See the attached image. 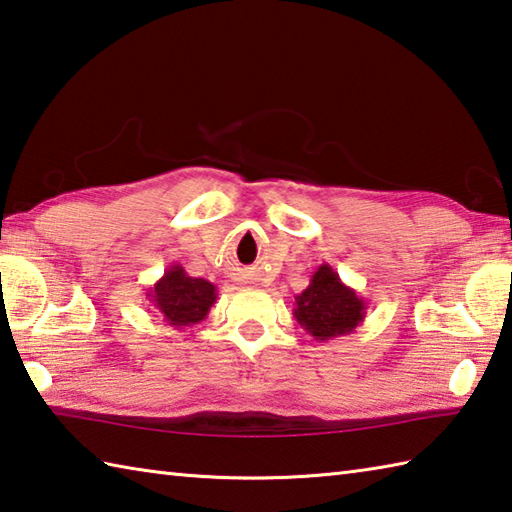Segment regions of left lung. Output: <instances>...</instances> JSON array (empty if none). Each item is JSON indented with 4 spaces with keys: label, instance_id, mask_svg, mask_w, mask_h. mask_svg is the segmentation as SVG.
<instances>
[{
    "label": "left lung",
    "instance_id": "left-lung-1",
    "mask_svg": "<svg viewBox=\"0 0 512 512\" xmlns=\"http://www.w3.org/2000/svg\"><path fill=\"white\" fill-rule=\"evenodd\" d=\"M366 308V299L346 286L333 266L322 264L310 275V284L295 295L293 315L317 342H328L353 333L364 322Z\"/></svg>",
    "mask_w": 512,
    "mask_h": 512
}]
</instances>
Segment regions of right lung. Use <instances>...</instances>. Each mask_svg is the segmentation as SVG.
<instances>
[{
    "instance_id": "obj_1",
    "label": "right lung",
    "mask_w": 512,
    "mask_h": 512,
    "mask_svg": "<svg viewBox=\"0 0 512 512\" xmlns=\"http://www.w3.org/2000/svg\"><path fill=\"white\" fill-rule=\"evenodd\" d=\"M146 299L170 328H188L206 319L217 302V286L208 279L190 277L184 266L173 264L148 288Z\"/></svg>"
}]
</instances>
